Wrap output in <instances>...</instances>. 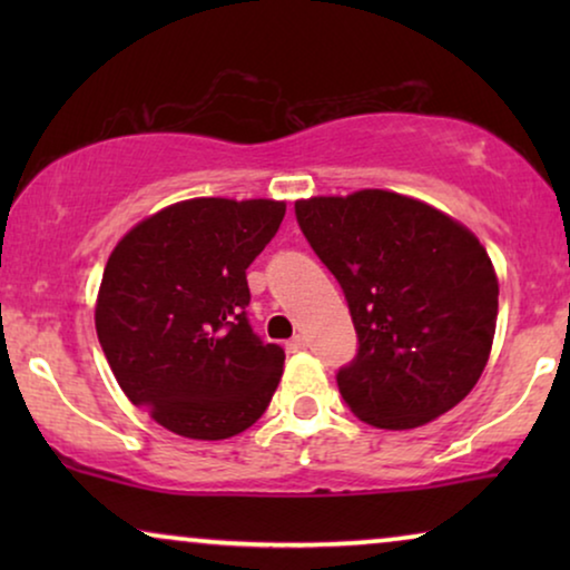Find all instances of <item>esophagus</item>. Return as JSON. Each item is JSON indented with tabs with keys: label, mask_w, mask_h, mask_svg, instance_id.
Instances as JSON below:
<instances>
[{
	"label": "esophagus",
	"mask_w": 570,
	"mask_h": 570,
	"mask_svg": "<svg viewBox=\"0 0 570 570\" xmlns=\"http://www.w3.org/2000/svg\"><path fill=\"white\" fill-rule=\"evenodd\" d=\"M308 347V340L303 337V334H295V337L287 342V350H291V353H298V350H306Z\"/></svg>",
	"instance_id": "esophagus-1"
}]
</instances>
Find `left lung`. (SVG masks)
Returning a JSON list of instances; mask_svg holds the SVG:
<instances>
[{
    "label": "left lung",
    "mask_w": 570,
    "mask_h": 570,
    "mask_svg": "<svg viewBox=\"0 0 570 570\" xmlns=\"http://www.w3.org/2000/svg\"><path fill=\"white\" fill-rule=\"evenodd\" d=\"M295 217L357 332V355L337 371L347 407L386 431L456 407L485 371L498 318V277L478 236L384 189L301 199Z\"/></svg>",
    "instance_id": "1"
}]
</instances>
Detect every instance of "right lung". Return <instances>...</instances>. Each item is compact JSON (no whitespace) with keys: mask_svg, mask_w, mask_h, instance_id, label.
<instances>
[{"mask_svg":"<svg viewBox=\"0 0 570 570\" xmlns=\"http://www.w3.org/2000/svg\"><path fill=\"white\" fill-rule=\"evenodd\" d=\"M285 202L199 197L135 225L108 256L96 332L121 392L170 433L223 441L269 407L285 353L248 324L246 269Z\"/></svg>","mask_w":570,"mask_h":570,"instance_id":"obj_1","label":"right lung"}]
</instances>
